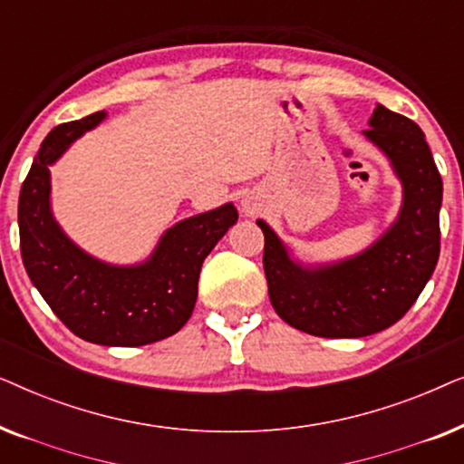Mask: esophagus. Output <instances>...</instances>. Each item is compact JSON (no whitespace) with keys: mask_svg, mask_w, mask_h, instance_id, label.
Returning a JSON list of instances; mask_svg holds the SVG:
<instances>
[{"mask_svg":"<svg viewBox=\"0 0 464 464\" xmlns=\"http://www.w3.org/2000/svg\"><path fill=\"white\" fill-rule=\"evenodd\" d=\"M243 208H245V213H253V205L249 200H243Z\"/></svg>","mask_w":464,"mask_h":464,"instance_id":"34e87169","label":"esophagus"}]
</instances>
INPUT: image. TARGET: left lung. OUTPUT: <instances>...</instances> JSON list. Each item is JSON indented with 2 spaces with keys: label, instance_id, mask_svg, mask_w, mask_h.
<instances>
[{
  "label": "left lung",
  "instance_id": "left-lung-1",
  "mask_svg": "<svg viewBox=\"0 0 464 464\" xmlns=\"http://www.w3.org/2000/svg\"><path fill=\"white\" fill-rule=\"evenodd\" d=\"M363 135L403 186L401 211L376 243L340 262L304 266L257 219L272 306L291 327L319 338H363L391 327L418 300L440 259L443 183L420 126L376 105Z\"/></svg>",
  "mask_w": 464,
  "mask_h": 464
}]
</instances>
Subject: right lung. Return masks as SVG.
<instances>
[{"instance_id": "1", "label": "right lung", "mask_w": 464, "mask_h": 464, "mask_svg": "<svg viewBox=\"0 0 464 464\" xmlns=\"http://www.w3.org/2000/svg\"><path fill=\"white\" fill-rule=\"evenodd\" d=\"M97 111L50 130L18 196L24 270L53 313L78 338L103 346H143L179 332L192 316L202 262L237 224L226 202L169 227L141 264L113 266L88 256L56 224L50 164L75 139L105 120Z\"/></svg>"}]
</instances>
